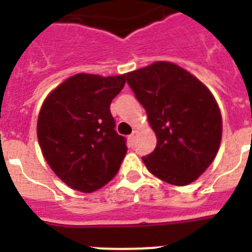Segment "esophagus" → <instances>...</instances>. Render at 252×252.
<instances>
[{
  "label": "esophagus",
  "mask_w": 252,
  "mask_h": 252,
  "mask_svg": "<svg viewBox=\"0 0 252 252\" xmlns=\"http://www.w3.org/2000/svg\"><path fill=\"white\" fill-rule=\"evenodd\" d=\"M137 134H138L137 130H133V132H132V133H130L129 136H128V141H129L130 144H132V145H133L134 141H136V137H137Z\"/></svg>",
  "instance_id": "1"
}]
</instances>
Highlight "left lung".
Listing matches in <instances>:
<instances>
[{
    "label": "left lung",
    "instance_id": "8db88e82",
    "mask_svg": "<svg viewBox=\"0 0 252 252\" xmlns=\"http://www.w3.org/2000/svg\"><path fill=\"white\" fill-rule=\"evenodd\" d=\"M126 77L157 136L156 149L142 157L145 166L174 186L192 183L213 162L222 136L212 93L191 73L166 61Z\"/></svg>",
    "mask_w": 252,
    "mask_h": 252
}]
</instances>
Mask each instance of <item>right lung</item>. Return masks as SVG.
<instances>
[{
	"label": "right lung",
	"instance_id": "obj_1",
	"mask_svg": "<svg viewBox=\"0 0 252 252\" xmlns=\"http://www.w3.org/2000/svg\"><path fill=\"white\" fill-rule=\"evenodd\" d=\"M126 74H76L57 86L41 106L37 140L45 161L65 184L94 192L116 174L126 154V138L115 130L112 99Z\"/></svg>",
	"mask_w": 252,
	"mask_h": 252
}]
</instances>
